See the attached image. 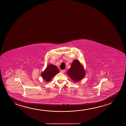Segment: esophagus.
<instances>
[{
	"label": "esophagus",
	"mask_w": 126,
	"mask_h": 126,
	"mask_svg": "<svg viewBox=\"0 0 126 126\" xmlns=\"http://www.w3.org/2000/svg\"><path fill=\"white\" fill-rule=\"evenodd\" d=\"M65 70H62L61 71V72H62V73H64V72H65Z\"/></svg>",
	"instance_id": "obj_1"
}]
</instances>
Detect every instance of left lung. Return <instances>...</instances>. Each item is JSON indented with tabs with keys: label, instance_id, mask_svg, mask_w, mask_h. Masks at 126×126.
<instances>
[{
	"label": "left lung",
	"instance_id": "8db88e82",
	"mask_svg": "<svg viewBox=\"0 0 126 126\" xmlns=\"http://www.w3.org/2000/svg\"><path fill=\"white\" fill-rule=\"evenodd\" d=\"M67 74L73 80L77 82L83 78L85 73L83 66L78 60H74L71 68L67 71Z\"/></svg>",
	"mask_w": 126,
	"mask_h": 126
}]
</instances>
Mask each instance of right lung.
I'll return each instance as SVG.
<instances>
[{
  "mask_svg": "<svg viewBox=\"0 0 126 126\" xmlns=\"http://www.w3.org/2000/svg\"><path fill=\"white\" fill-rule=\"evenodd\" d=\"M59 72V70L56 66L49 64L45 71L42 72V77L43 79L48 82L50 80L56 75Z\"/></svg>",
  "mask_w": 126,
  "mask_h": 126,
  "instance_id": "right-lung-1",
  "label": "right lung"
}]
</instances>
